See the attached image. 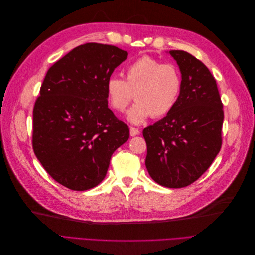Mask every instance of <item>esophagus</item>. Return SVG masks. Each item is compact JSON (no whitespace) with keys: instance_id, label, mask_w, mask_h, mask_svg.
Here are the masks:
<instances>
[{"instance_id":"obj_1","label":"esophagus","mask_w":255,"mask_h":255,"mask_svg":"<svg viewBox=\"0 0 255 255\" xmlns=\"http://www.w3.org/2000/svg\"><path fill=\"white\" fill-rule=\"evenodd\" d=\"M139 133H140V130L138 129V128H129V134H130V136H132V137L139 135Z\"/></svg>"}]
</instances>
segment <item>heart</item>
<instances>
[{"label":"heart","mask_w":255,"mask_h":255,"mask_svg":"<svg viewBox=\"0 0 255 255\" xmlns=\"http://www.w3.org/2000/svg\"><path fill=\"white\" fill-rule=\"evenodd\" d=\"M182 88L179 69L151 56H142L129 64L126 80L111 76L105 83L107 101L116 111H125L135 97L137 102L127 113L128 120L134 125L145 122L151 116L158 118L170 113L179 101Z\"/></svg>","instance_id":"heart-1"}]
</instances>
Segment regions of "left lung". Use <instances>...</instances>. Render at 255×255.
<instances>
[{
  "label": "left lung",
  "instance_id": "obj_1",
  "mask_svg": "<svg viewBox=\"0 0 255 255\" xmlns=\"http://www.w3.org/2000/svg\"><path fill=\"white\" fill-rule=\"evenodd\" d=\"M183 78L179 101L166 117L146 127L145 167L157 184L182 188L197 181L221 148L222 103L207 67L191 54L168 52Z\"/></svg>",
  "mask_w": 255,
  "mask_h": 255
}]
</instances>
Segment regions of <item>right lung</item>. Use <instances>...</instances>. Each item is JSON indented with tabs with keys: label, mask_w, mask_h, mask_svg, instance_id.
I'll use <instances>...</instances> for the list:
<instances>
[{
	"label": "right lung",
	"mask_w": 255,
	"mask_h": 255,
	"mask_svg": "<svg viewBox=\"0 0 255 255\" xmlns=\"http://www.w3.org/2000/svg\"><path fill=\"white\" fill-rule=\"evenodd\" d=\"M128 52L96 42L74 48L47 72L33 112V149L63 186L83 191L106 175L128 127L107 105L105 83Z\"/></svg>",
	"instance_id": "obj_1"
}]
</instances>
